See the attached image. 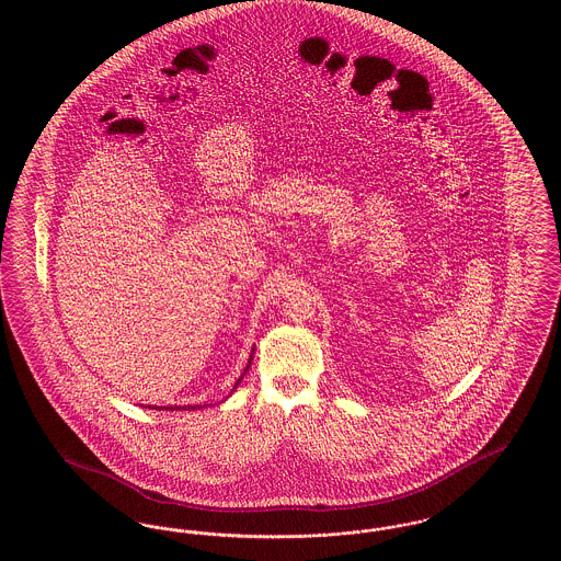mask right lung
<instances>
[{
	"label": "right lung",
	"mask_w": 561,
	"mask_h": 561,
	"mask_svg": "<svg viewBox=\"0 0 561 561\" xmlns=\"http://www.w3.org/2000/svg\"><path fill=\"white\" fill-rule=\"evenodd\" d=\"M252 351H254V348H252ZM250 364H252V353H250V359H248V366H245L243 374L248 373ZM243 374H241L240 378H238V382L233 385V391H236V387L240 385L241 378H243ZM233 391H231V393H233ZM149 408H151V405H149ZM163 408H165V410H181V405H170V408H168V405H161V410H163ZM199 408H206V405H183V410H199ZM158 410H160V408H158Z\"/></svg>",
	"instance_id": "1"
}]
</instances>
